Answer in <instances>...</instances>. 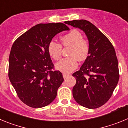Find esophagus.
I'll return each mask as SVG.
<instances>
[{"mask_svg": "<svg viewBox=\"0 0 128 128\" xmlns=\"http://www.w3.org/2000/svg\"><path fill=\"white\" fill-rule=\"evenodd\" d=\"M68 76H70L69 74H66V73H63V78H64V79H66V78H67Z\"/></svg>", "mask_w": 128, "mask_h": 128, "instance_id": "obj_1", "label": "esophagus"}]
</instances>
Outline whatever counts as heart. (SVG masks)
Instances as JSON below:
<instances>
[{"mask_svg":"<svg viewBox=\"0 0 128 128\" xmlns=\"http://www.w3.org/2000/svg\"><path fill=\"white\" fill-rule=\"evenodd\" d=\"M63 46L70 47V58L62 59L56 65L58 70L63 73H70L78 66V60H84L89 54L88 42L82 38V35L77 29H72L63 34L61 38ZM48 51L50 56L55 60H58L62 56V46L61 44L52 40L48 44Z\"/></svg>","mask_w":128,"mask_h":128,"instance_id":"1","label":"heart"}]
</instances>
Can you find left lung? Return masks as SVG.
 <instances>
[{
  "label": "left lung",
  "instance_id": "8db88e82",
  "mask_svg": "<svg viewBox=\"0 0 128 128\" xmlns=\"http://www.w3.org/2000/svg\"><path fill=\"white\" fill-rule=\"evenodd\" d=\"M65 24L83 30L90 47L88 56L80 70L72 74L76 80L73 97L85 108H99L112 96L119 79L115 48L107 37L88 21L74 20Z\"/></svg>",
  "mask_w": 128,
  "mask_h": 128
}]
</instances>
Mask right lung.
Here are the masks:
<instances>
[{
	"instance_id": "add662e5",
	"label": "right lung",
	"mask_w": 128,
	"mask_h": 128,
	"mask_svg": "<svg viewBox=\"0 0 128 128\" xmlns=\"http://www.w3.org/2000/svg\"><path fill=\"white\" fill-rule=\"evenodd\" d=\"M69 28L63 23L39 24L13 43L9 58V78L19 99L26 105L42 108L51 103L63 81L62 73L52 70L48 51L53 37Z\"/></svg>"
}]
</instances>
